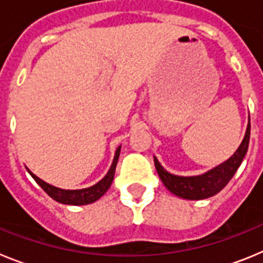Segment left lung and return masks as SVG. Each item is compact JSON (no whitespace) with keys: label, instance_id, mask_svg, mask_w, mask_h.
Instances as JSON below:
<instances>
[{"label":"left lung","instance_id":"left-lung-1","mask_svg":"<svg viewBox=\"0 0 263 263\" xmlns=\"http://www.w3.org/2000/svg\"><path fill=\"white\" fill-rule=\"evenodd\" d=\"M250 139V120L248 122L246 133L243 137L240 147L237 148L236 153L232 155L224 163L218 164L215 168L196 176H179L170 174L168 171L162 167V164L158 162L154 157V163L157 173L159 175L160 180L163 182L166 188L170 192L183 199L188 200H203L211 196H215L216 194L221 191L222 188L229 183L236 171L238 170L240 164L242 163V159L245 158L249 147Z\"/></svg>","mask_w":263,"mask_h":263}]
</instances>
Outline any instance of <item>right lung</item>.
I'll return each mask as SVG.
<instances>
[{"instance_id": "right-lung-1", "label": "right lung", "mask_w": 263, "mask_h": 263, "mask_svg": "<svg viewBox=\"0 0 263 263\" xmlns=\"http://www.w3.org/2000/svg\"><path fill=\"white\" fill-rule=\"evenodd\" d=\"M120 152L121 146L116 150L115 159H113V163H111L108 174H106L99 183H96V184L92 185V187L83 188V190H62V188L51 185L48 184V183H46L45 180H42L41 178L34 175L29 168H27V171H29L30 175L34 178V180L43 188V191H45L48 196L52 197L53 200L59 201V203L62 204H68V205H85V204H90L93 203V201L99 200L100 197L103 196V195L109 190L111 182H113V178H115L116 166H117Z\"/></svg>"}]
</instances>
